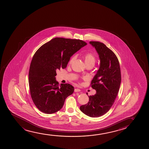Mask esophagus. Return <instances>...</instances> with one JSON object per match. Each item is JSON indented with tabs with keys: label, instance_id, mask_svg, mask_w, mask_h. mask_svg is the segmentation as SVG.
I'll return each mask as SVG.
<instances>
[{
	"label": "esophagus",
	"instance_id": "esophagus-1",
	"mask_svg": "<svg viewBox=\"0 0 149 149\" xmlns=\"http://www.w3.org/2000/svg\"><path fill=\"white\" fill-rule=\"evenodd\" d=\"M80 91H80V90L79 89V88H75V89L74 90V92H80Z\"/></svg>",
	"mask_w": 149,
	"mask_h": 149
}]
</instances>
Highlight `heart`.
Wrapping results in <instances>:
<instances>
[{
  "label": "heart",
  "mask_w": 149,
  "mask_h": 149,
  "mask_svg": "<svg viewBox=\"0 0 149 149\" xmlns=\"http://www.w3.org/2000/svg\"><path fill=\"white\" fill-rule=\"evenodd\" d=\"M84 60L85 61V63L86 65L88 64V63H93L95 65V61H96V57L94 55V54L92 53H86L84 56ZM75 58V56H73L71 57V58L70 59L69 61L70 64L72 63V62L74 61V60Z\"/></svg>",
  "instance_id": "1"
}]
</instances>
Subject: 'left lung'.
Instances as JSON below:
<instances>
[{
  "instance_id": "obj_1",
  "label": "left lung",
  "mask_w": 149,
  "mask_h": 149,
  "mask_svg": "<svg viewBox=\"0 0 149 149\" xmlns=\"http://www.w3.org/2000/svg\"><path fill=\"white\" fill-rule=\"evenodd\" d=\"M90 44L96 49L100 61L99 69L91 84L96 93L88 96L89 101L80 109L86 116L96 118L105 114L114 103L120 86L121 74L118 59L111 50L99 42L90 41Z\"/></svg>"
}]
</instances>
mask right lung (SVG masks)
<instances>
[{
    "label": "right lung",
    "instance_id": "1",
    "mask_svg": "<svg viewBox=\"0 0 149 149\" xmlns=\"http://www.w3.org/2000/svg\"><path fill=\"white\" fill-rule=\"evenodd\" d=\"M86 45L80 40L55 38L36 52L29 68V86L33 102L41 111L57 112L73 94L74 88L70 84L59 86L56 71L67 67L70 57Z\"/></svg>",
    "mask_w": 149,
    "mask_h": 149
}]
</instances>
